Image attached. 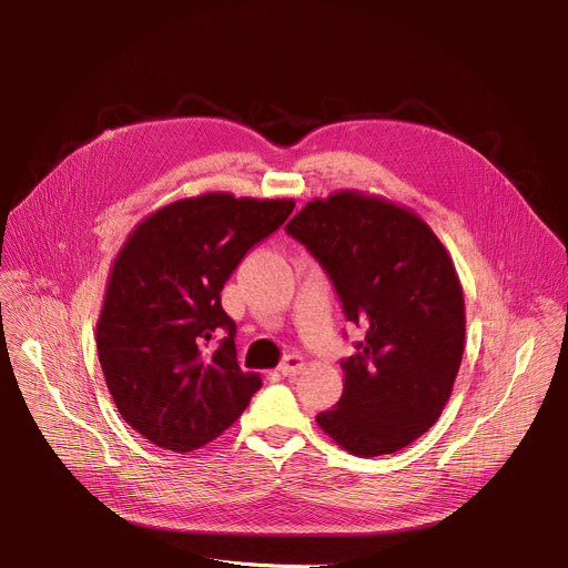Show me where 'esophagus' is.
Segmentation results:
<instances>
[{
    "label": "esophagus",
    "instance_id": "esophagus-1",
    "mask_svg": "<svg viewBox=\"0 0 568 568\" xmlns=\"http://www.w3.org/2000/svg\"><path fill=\"white\" fill-rule=\"evenodd\" d=\"M303 368H305V359H303L301 355H287V357L281 362L278 373H281L283 377H294V375L301 373Z\"/></svg>",
    "mask_w": 568,
    "mask_h": 568
}]
</instances>
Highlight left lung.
<instances>
[{
    "label": "left lung",
    "mask_w": 568,
    "mask_h": 568,
    "mask_svg": "<svg viewBox=\"0 0 568 568\" xmlns=\"http://www.w3.org/2000/svg\"><path fill=\"white\" fill-rule=\"evenodd\" d=\"M285 231L366 331L318 427L364 458L412 445L440 418L465 346L463 287L443 242L412 209L357 191L307 202Z\"/></svg>",
    "instance_id": "8db88e82"
}]
</instances>
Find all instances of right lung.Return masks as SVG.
<instances>
[{"label":"right lung","instance_id":"right-lung-1","mask_svg":"<svg viewBox=\"0 0 568 568\" xmlns=\"http://www.w3.org/2000/svg\"><path fill=\"white\" fill-rule=\"evenodd\" d=\"M294 200L204 193L141 220L114 258L97 323L99 362L123 420L178 454L215 440L263 386L235 357L220 292ZM213 338H220L215 347Z\"/></svg>","mask_w":568,"mask_h":568}]
</instances>
